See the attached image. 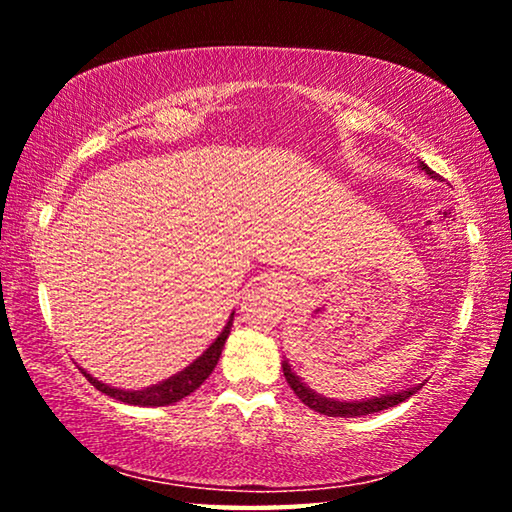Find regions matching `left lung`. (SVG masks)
<instances>
[{"instance_id":"1","label":"left lung","mask_w":512,"mask_h":512,"mask_svg":"<svg viewBox=\"0 0 512 512\" xmlns=\"http://www.w3.org/2000/svg\"><path fill=\"white\" fill-rule=\"evenodd\" d=\"M420 167L424 169V173H429L431 178H438V173L431 171L424 162H420ZM282 370H284V377H287V384L291 386V391L298 395V400L305 402L309 409L329 415V418H359V415L391 409V406L409 400L413 393L420 391V386H413V388H406V391H402V393L372 397V400H366V402H336V400H329V397L314 393L311 388L302 384V379L291 370L289 361H282Z\"/></svg>"}]
</instances>
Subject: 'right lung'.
<instances>
[{
    "label": "right lung",
    "instance_id": "right-lung-1",
    "mask_svg": "<svg viewBox=\"0 0 512 512\" xmlns=\"http://www.w3.org/2000/svg\"><path fill=\"white\" fill-rule=\"evenodd\" d=\"M232 318H235V314L230 316L228 325L223 327V332L216 336L210 348H207L194 363H189V366L183 372H178V375L164 379L155 386L144 388V391H121V388H112L108 384H101L99 379H94L85 370H83V375L88 377V381L94 388H97V391L115 397V400H119V402L135 404V406H167V404H173V402L183 400V397H187L189 393H194L196 388L212 375L216 363H219L225 339H228V334H230Z\"/></svg>",
    "mask_w": 512,
    "mask_h": 512
}]
</instances>
